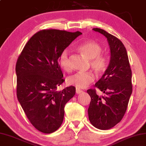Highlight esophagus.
<instances>
[{
    "label": "esophagus",
    "mask_w": 146,
    "mask_h": 146,
    "mask_svg": "<svg viewBox=\"0 0 146 146\" xmlns=\"http://www.w3.org/2000/svg\"><path fill=\"white\" fill-rule=\"evenodd\" d=\"M82 92H83V91H82V90L79 89L78 88H76V94H80V93H82Z\"/></svg>",
    "instance_id": "34e87169"
}]
</instances>
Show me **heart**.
Returning a JSON list of instances; mask_svg holds the SVG:
<instances>
[{
    "mask_svg": "<svg viewBox=\"0 0 146 146\" xmlns=\"http://www.w3.org/2000/svg\"><path fill=\"white\" fill-rule=\"evenodd\" d=\"M78 49L81 54L89 59L91 68L98 75L105 72L108 68V60L104 55L101 54L102 47L94 41L85 42L78 46ZM59 64L62 70L70 71V52L67 49L62 50L59 57ZM94 80V76L90 72H78L68 76L66 82L68 85L77 88H85Z\"/></svg>",
    "mask_w": 146,
    "mask_h": 146,
    "instance_id": "heart-1",
    "label": "heart"
}]
</instances>
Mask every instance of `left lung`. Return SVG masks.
<instances>
[{
  "label": "left lung",
  "mask_w": 146,
  "mask_h": 146,
  "mask_svg": "<svg viewBox=\"0 0 146 146\" xmlns=\"http://www.w3.org/2000/svg\"><path fill=\"white\" fill-rule=\"evenodd\" d=\"M92 30L107 38L111 53L107 70L94 86L104 94L99 96L95 89L87 91L91 98L89 121L96 128L105 130L119 123L125 114L132 93L131 70L126 48L121 40L103 29Z\"/></svg>",
  "instance_id": "1"
}]
</instances>
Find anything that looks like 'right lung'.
<instances>
[{"label": "right lung", "instance_id": "1", "mask_svg": "<svg viewBox=\"0 0 146 146\" xmlns=\"http://www.w3.org/2000/svg\"><path fill=\"white\" fill-rule=\"evenodd\" d=\"M81 34L53 29L39 31L26 43L17 59L18 100L30 123L44 133L60 128L66 103L75 94L73 86L57 90L64 82L59 57Z\"/></svg>", "mask_w": 146, "mask_h": 146}]
</instances>
